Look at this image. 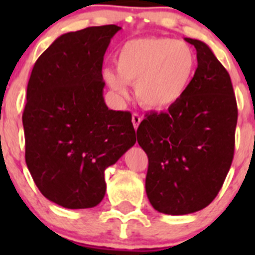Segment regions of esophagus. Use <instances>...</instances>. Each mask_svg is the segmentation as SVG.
<instances>
[{"label":"esophagus","instance_id":"1","mask_svg":"<svg viewBox=\"0 0 255 255\" xmlns=\"http://www.w3.org/2000/svg\"><path fill=\"white\" fill-rule=\"evenodd\" d=\"M131 121H132V125H134V129L136 130V129H138L139 124H140V121H141V117L139 116L138 114H132Z\"/></svg>","mask_w":255,"mask_h":255}]
</instances>
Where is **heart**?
Here are the masks:
<instances>
[{
    "mask_svg": "<svg viewBox=\"0 0 255 255\" xmlns=\"http://www.w3.org/2000/svg\"><path fill=\"white\" fill-rule=\"evenodd\" d=\"M115 64L116 73L111 69L103 73L108 87L125 96L126 84L135 85L141 105L163 110L189 89L197 71V55L188 43L172 38H138L121 46Z\"/></svg>",
    "mask_w": 255,
    "mask_h": 255,
    "instance_id": "heart-1",
    "label": "heart"
}]
</instances>
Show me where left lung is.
I'll return each mask as SVG.
<instances>
[{
	"label": "left lung",
	"mask_w": 255,
	"mask_h": 255,
	"mask_svg": "<svg viewBox=\"0 0 255 255\" xmlns=\"http://www.w3.org/2000/svg\"><path fill=\"white\" fill-rule=\"evenodd\" d=\"M186 93L167 112H152L136 130L148 155L145 191L155 211L181 216L206 208L224 185L235 148L238 106L227 70L204 42Z\"/></svg>",
	"instance_id": "8db88e82"
}]
</instances>
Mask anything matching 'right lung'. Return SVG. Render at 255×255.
I'll return each instance as SVG.
<instances>
[{"label":"right lung","instance_id":"right-lung-1","mask_svg":"<svg viewBox=\"0 0 255 255\" xmlns=\"http://www.w3.org/2000/svg\"><path fill=\"white\" fill-rule=\"evenodd\" d=\"M117 25L62 34L39 56L22 112L25 162L39 191L69 209L92 208L105 170L136 141L131 114L108 110L103 56Z\"/></svg>","mask_w":255,"mask_h":255}]
</instances>
